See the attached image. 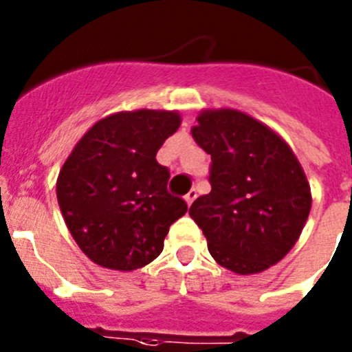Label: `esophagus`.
I'll use <instances>...</instances> for the list:
<instances>
[{"instance_id": "obj_1", "label": "esophagus", "mask_w": 352, "mask_h": 352, "mask_svg": "<svg viewBox=\"0 0 352 352\" xmlns=\"http://www.w3.org/2000/svg\"><path fill=\"white\" fill-rule=\"evenodd\" d=\"M195 199H197V190H195V188H192V190H190V192L188 193H186V195H185V201H186V204H192V202L193 201H195Z\"/></svg>"}]
</instances>
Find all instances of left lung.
I'll return each instance as SVG.
<instances>
[{"mask_svg": "<svg viewBox=\"0 0 352 352\" xmlns=\"http://www.w3.org/2000/svg\"><path fill=\"white\" fill-rule=\"evenodd\" d=\"M193 140L211 155V192L190 216L220 265L256 274L277 263L296 243L311 188L288 144L263 124L235 109L204 111Z\"/></svg>", "mask_w": 352, "mask_h": 352, "instance_id": "obj_1", "label": "left lung"}]
</instances>
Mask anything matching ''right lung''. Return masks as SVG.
<instances>
[{"label":"right lung","instance_id":"obj_1","mask_svg":"<svg viewBox=\"0 0 352 352\" xmlns=\"http://www.w3.org/2000/svg\"><path fill=\"white\" fill-rule=\"evenodd\" d=\"M174 111H124L99 120L78 141L57 179V201L80 250L113 270L141 269L164 250L169 227L188 206L167 190L157 162L178 131Z\"/></svg>","mask_w":352,"mask_h":352}]
</instances>
